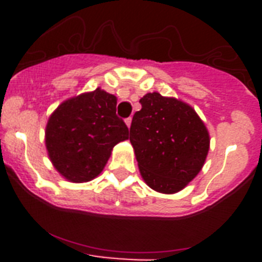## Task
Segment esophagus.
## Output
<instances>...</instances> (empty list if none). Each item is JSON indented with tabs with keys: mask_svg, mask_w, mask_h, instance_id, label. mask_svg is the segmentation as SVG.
<instances>
[{
	"mask_svg": "<svg viewBox=\"0 0 262 262\" xmlns=\"http://www.w3.org/2000/svg\"><path fill=\"white\" fill-rule=\"evenodd\" d=\"M124 122H126L127 127H128V128H129V126H131V122H133V119H131V118H127V119L124 120Z\"/></svg>",
	"mask_w": 262,
	"mask_h": 262,
	"instance_id": "obj_1",
	"label": "esophagus"
}]
</instances>
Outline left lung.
I'll return each instance as SVG.
<instances>
[{"instance_id":"left-lung-1","label":"left lung","mask_w":262,"mask_h":262,"mask_svg":"<svg viewBox=\"0 0 262 262\" xmlns=\"http://www.w3.org/2000/svg\"><path fill=\"white\" fill-rule=\"evenodd\" d=\"M134 114L129 142L143 180L155 191H181L205 165L210 149L207 127L190 105L147 93Z\"/></svg>"}]
</instances>
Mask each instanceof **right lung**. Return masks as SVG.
<instances>
[{
	"label": "right lung",
	"mask_w": 262,
	"mask_h": 262,
	"mask_svg": "<svg viewBox=\"0 0 262 262\" xmlns=\"http://www.w3.org/2000/svg\"><path fill=\"white\" fill-rule=\"evenodd\" d=\"M128 139L117 115V97L101 88L60 103L46 126L51 163L71 182H88L105 168L111 151Z\"/></svg>",
	"instance_id": "obj_1"
}]
</instances>
